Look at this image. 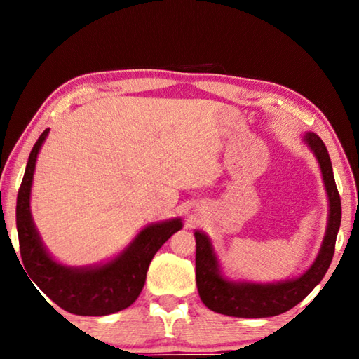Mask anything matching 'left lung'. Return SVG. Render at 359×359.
<instances>
[{
    "instance_id": "left-lung-1",
    "label": "left lung",
    "mask_w": 359,
    "mask_h": 359,
    "mask_svg": "<svg viewBox=\"0 0 359 359\" xmlns=\"http://www.w3.org/2000/svg\"><path fill=\"white\" fill-rule=\"evenodd\" d=\"M306 141L320 163L327 198H330V220H327L326 236L317 259L306 274L294 280L272 285L231 283L224 280L218 272V264L209 239L196 231L194 238H196L198 293L204 306L210 311L241 318L276 317L299 304L325 277L332 261L334 250H336L342 208H340V196L326 145L313 133H307Z\"/></svg>"
}]
</instances>
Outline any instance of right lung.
Masks as SVG:
<instances>
[{
  "label": "right lung",
  "instance_id": "add662e5",
  "mask_svg": "<svg viewBox=\"0 0 359 359\" xmlns=\"http://www.w3.org/2000/svg\"><path fill=\"white\" fill-rule=\"evenodd\" d=\"M47 135L48 130L33 145L17 194L15 222L27 274L42 293L69 313L101 317L123 311L141 294L151 258L182 228V222L175 218L147 226L120 257L95 269H69L55 263L42 247L29 214L36 158Z\"/></svg>",
  "mask_w": 359,
  "mask_h": 359
}]
</instances>
